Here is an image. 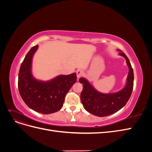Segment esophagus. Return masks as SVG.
Instances as JSON below:
<instances>
[{
  "label": "esophagus",
  "instance_id": "obj_1",
  "mask_svg": "<svg viewBox=\"0 0 152 152\" xmlns=\"http://www.w3.org/2000/svg\"><path fill=\"white\" fill-rule=\"evenodd\" d=\"M82 75H83V71H82V70H78L77 71V79H79L80 77H81L82 76Z\"/></svg>",
  "mask_w": 152,
  "mask_h": 152
}]
</instances>
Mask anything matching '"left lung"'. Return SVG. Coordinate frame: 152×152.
<instances>
[{
	"instance_id": "obj_1",
	"label": "left lung",
	"mask_w": 152,
	"mask_h": 152,
	"mask_svg": "<svg viewBox=\"0 0 152 152\" xmlns=\"http://www.w3.org/2000/svg\"><path fill=\"white\" fill-rule=\"evenodd\" d=\"M119 55L126 59L129 67L126 83L123 88L116 93H102L96 90L90 82L84 77L79 79L83 85L80 94L82 104L86 111L98 117H106L118 112L125 106L129 99L133 89L134 73L131 63L126 55L121 50Z\"/></svg>"
}]
</instances>
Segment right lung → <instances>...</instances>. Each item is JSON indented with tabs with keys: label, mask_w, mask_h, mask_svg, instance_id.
<instances>
[{
	"label": "right lung",
	"mask_w": 152,
	"mask_h": 152,
	"mask_svg": "<svg viewBox=\"0 0 152 152\" xmlns=\"http://www.w3.org/2000/svg\"><path fill=\"white\" fill-rule=\"evenodd\" d=\"M39 45L31 48L21 63L18 75V89L26 104L34 111L50 114L60 110L65 96L75 83V73L59 75L44 81L37 79L32 74V59Z\"/></svg>",
	"instance_id": "right-lung-1"
}]
</instances>
